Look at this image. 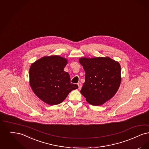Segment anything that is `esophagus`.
Instances as JSON below:
<instances>
[{
  "label": "esophagus",
  "instance_id": "esophagus-1",
  "mask_svg": "<svg viewBox=\"0 0 149 149\" xmlns=\"http://www.w3.org/2000/svg\"><path fill=\"white\" fill-rule=\"evenodd\" d=\"M77 85H78V87H79V89H81V87H82V85L81 83H77Z\"/></svg>",
  "mask_w": 149,
  "mask_h": 149
}]
</instances>
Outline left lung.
Instances as JSON below:
<instances>
[{
    "label": "left lung",
    "mask_w": 149,
    "mask_h": 149,
    "mask_svg": "<svg viewBox=\"0 0 149 149\" xmlns=\"http://www.w3.org/2000/svg\"><path fill=\"white\" fill-rule=\"evenodd\" d=\"M79 63L85 72L80 91L89 104L100 106L111 99L121 83V66L109 57L81 58Z\"/></svg>",
    "instance_id": "8db88e82"
}]
</instances>
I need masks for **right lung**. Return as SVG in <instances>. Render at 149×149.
I'll use <instances>...</instances> for the list:
<instances>
[{
    "instance_id": "add662e5",
    "label": "right lung",
    "mask_w": 149,
    "mask_h": 149,
    "mask_svg": "<svg viewBox=\"0 0 149 149\" xmlns=\"http://www.w3.org/2000/svg\"><path fill=\"white\" fill-rule=\"evenodd\" d=\"M68 60L58 55L42 57L30 66L31 88L40 100L50 105H57L65 99L77 84L70 83L68 72L64 69Z\"/></svg>"
}]
</instances>
